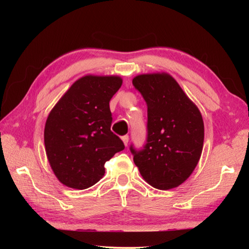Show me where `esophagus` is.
I'll use <instances>...</instances> for the list:
<instances>
[{"instance_id": "obj_1", "label": "esophagus", "mask_w": 249, "mask_h": 249, "mask_svg": "<svg viewBox=\"0 0 249 249\" xmlns=\"http://www.w3.org/2000/svg\"><path fill=\"white\" fill-rule=\"evenodd\" d=\"M128 140H129L128 135H125V136L122 137V141H123V142H124V145H125V146H127V144H128Z\"/></svg>"}]
</instances>
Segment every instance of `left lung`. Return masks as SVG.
I'll list each match as a JSON object with an SVG mask.
<instances>
[{
    "label": "left lung",
    "mask_w": 249,
    "mask_h": 249,
    "mask_svg": "<svg viewBox=\"0 0 249 249\" xmlns=\"http://www.w3.org/2000/svg\"><path fill=\"white\" fill-rule=\"evenodd\" d=\"M133 86L147 104L146 144L141 150L129 148L135 165L154 188L178 187L195 170L203 149L199 108L168 73L140 74Z\"/></svg>",
    "instance_id": "8db88e82"
}]
</instances>
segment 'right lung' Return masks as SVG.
<instances>
[{"label":"right lung","instance_id":"right-lung-1","mask_svg":"<svg viewBox=\"0 0 249 249\" xmlns=\"http://www.w3.org/2000/svg\"><path fill=\"white\" fill-rule=\"evenodd\" d=\"M116 75H84L50 111L45 125V149L62 184L83 190L105 174L104 163L125 146L111 132L109 101L122 86Z\"/></svg>","mask_w":249,"mask_h":249}]
</instances>
